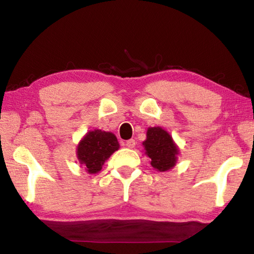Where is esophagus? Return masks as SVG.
<instances>
[{
    "label": "esophagus",
    "instance_id": "34e87169",
    "mask_svg": "<svg viewBox=\"0 0 254 254\" xmlns=\"http://www.w3.org/2000/svg\"><path fill=\"white\" fill-rule=\"evenodd\" d=\"M126 147L127 148H134L135 147V140H133V138H130V140H127L126 141Z\"/></svg>",
    "mask_w": 254,
    "mask_h": 254
}]
</instances>
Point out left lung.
<instances>
[{"label": "left lung", "mask_w": 254, "mask_h": 254, "mask_svg": "<svg viewBox=\"0 0 254 254\" xmlns=\"http://www.w3.org/2000/svg\"><path fill=\"white\" fill-rule=\"evenodd\" d=\"M145 154L151 159L152 168L158 171H168L175 166L178 148L173 143L168 131L161 127H151L147 131V140L143 142Z\"/></svg>", "instance_id": "left-lung-1"}]
</instances>
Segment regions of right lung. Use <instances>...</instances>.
I'll return each instance as SVG.
<instances>
[{
    "label": "right lung",
    "mask_w": 254,
    "mask_h": 254,
    "mask_svg": "<svg viewBox=\"0 0 254 254\" xmlns=\"http://www.w3.org/2000/svg\"><path fill=\"white\" fill-rule=\"evenodd\" d=\"M119 149L116 135L99 129L91 130L79 142L77 157L89 173L102 170L104 162Z\"/></svg>",
    "instance_id": "obj_1"
}]
</instances>
